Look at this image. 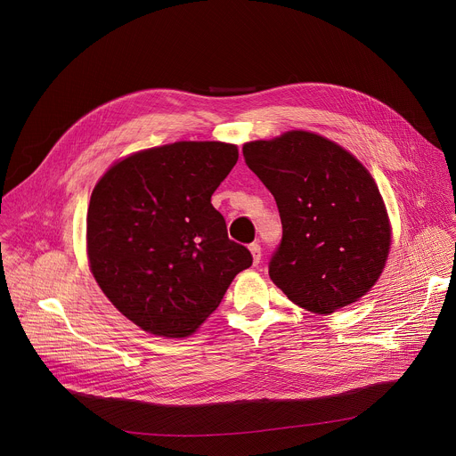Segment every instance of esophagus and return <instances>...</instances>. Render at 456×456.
Listing matches in <instances>:
<instances>
[{"mask_svg": "<svg viewBox=\"0 0 456 456\" xmlns=\"http://www.w3.org/2000/svg\"><path fill=\"white\" fill-rule=\"evenodd\" d=\"M249 251H251V255H253V264L256 265V264L260 262V256H262V249H260V246H258L256 242H253V244H249Z\"/></svg>", "mask_w": 456, "mask_h": 456, "instance_id": "1", "label": "esophagus"}]
</instances>
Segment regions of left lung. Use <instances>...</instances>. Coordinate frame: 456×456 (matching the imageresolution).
I'll use <instances>...</instances> for the list:
<instances>
[{
	"label": "left lung",
	"instance_id": "left-lung-1",
	"mask_svg": "<svg viewBox=\"0 0 456 456\" xmlns=\"http://www.w3.org/2000/svg\"><path fill=\"white\" fill-rule=\"evenodd\" d=\"M242 154L282 221L281 244L269 258L271 281L318 314L367 295L390 249L387 210L369 170L307 131L249 142Z\"/></svg>",
	"mask_w": 456,
	"mask_h": 456
}]
</instances>
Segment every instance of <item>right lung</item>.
<instances>
[{
	"label": "right lung",
	"instance_id": "add662e5",
	"mask_svg": "<svg viewBox=\"0 0 456 456\" xmlns=\"http://www.w3.org/2000/svg\"><path fill=\"white\" fill-rule=\"evenodd\" d=\"M239 159L221 142H175L113 165L91 194L87 256L111 304L143 330L183 338L221 304L249 249L212 194Z\"/></svg>",
	"mask_w": 456,
	"mask_h": 456
}]
</instances>
